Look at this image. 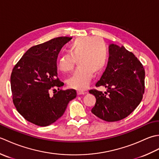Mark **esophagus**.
Masks as SVG:
<instances>
[{"label":"esophagus","instance_id":"1","mask_svg":"<svg viewBox=\"0 0 159 159\" xmlns=\"http://www.w3.org/2000/svg\"><path fill=\"white\" fill-rule=\"evenodd\" d=\"M86 92H84V91L82 90H80V89H78L77 90V94L78 95H84V94H85Z\"/></svg>","mask_w":159,"mask_h":159}]
</instances>
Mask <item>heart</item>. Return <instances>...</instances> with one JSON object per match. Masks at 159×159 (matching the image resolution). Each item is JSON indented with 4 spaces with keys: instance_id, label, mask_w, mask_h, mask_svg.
Segmentation results:
<instances>
[{
    "instance_id": "b5f03b06",
    "label": "heart",
    "mask_w": 159,
    "mask_h": 159,
    "mask_svg": "<svg viewBox=\"0 0 159 159\" xmlns=\"http://www.w3.org/2000/svg\"><path fill=\"white\" fill-rule=\"evenodd\" d=\"M69 55L60 57L59 69L70 72L78 62V68L67 80L72 88L84 89L88 86L93 74L102 72L107 61V51L104 43L99 38L85 37L76 39L68 46Z\"/></svg>"
}]
</instances>
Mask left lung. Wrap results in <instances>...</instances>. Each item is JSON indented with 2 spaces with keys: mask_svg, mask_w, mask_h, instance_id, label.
<instances>
[{
  "mask_svg": "<svg viewBox=\"0 0 159 159\" xmlns=\"http://www.w3.org/2000/svg\"><path fill=\"white\" fill-rule=\"evenodd\" d=\"M107 67L96 87L107 88L102 93L89 90L96 102L92 112L106 121H117L133 112L140 104L145 90V70L134 54L114 43L109 46Z\"/></svg>",
  "mask_w": 159,
  "mask_h": 159,
  "instance_id": "1",
  "label": "left lung"
}]
</instances>
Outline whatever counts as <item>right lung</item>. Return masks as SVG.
<instances>
[{
	"mask_svg": "<svg viewBox=\"0 0 159 159\" xmlns=\"http://www.w3.org/2000/svg\"><path fill=\"white\" fill-rule=\"evenodd\" d=\"M72 38L59 37L32 46L13 67L11 74L13 102L25 120L47 126L61 117L75 89H59L64 83L57 77V59L61 49ZM59 91L53 96L50 90ZM56 90V89H53Z\"/></svg>",
	"mask_w": 159,
	"mask_h": 159,
	"instance_id": "add662e5",
	"label": "right lung"
}]
</instances>
